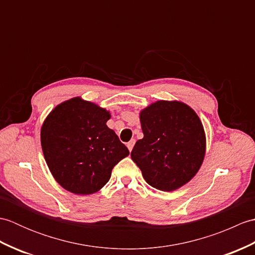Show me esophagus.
I'll use <instances>...</instances> for the list:
<instances>
[{
	"label": "esophagus",
	"instance_id": "34e87169",
	"mask_svg": "<svg viewBox=\"0 0 255 255\" xmlns=\"http://www.w3.org/2000/svg\"><path fill=\"white\" fill-rule=\"evenodd\" d=\"M134 142H136V140L134 139H132V140H130V141H129L128 143H127V148H128V150L130 151H132V148H133V145H134Z\"/></svg>",
	"mask_w": 255,
	"mask_h": 255
}]
</instances>
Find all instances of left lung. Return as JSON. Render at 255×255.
<instances>
[{"label": "left lung", "mask_w": 255, "mask_h": 255, "mask_svg": "<svg viewBox=\"0 0 255 255\" xmlns=\"http://www.w3.org/2000/svg\"><path fill=\"white\" fill-rule=\"evenodd\" d=\"M139 115L143 138L130 155L145 182L164 192L185 185L196 175L206 153L198 115L180 101H156Z\"/></svg>", "instance_id": "1"}]
</instances>
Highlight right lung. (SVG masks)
Segmentation results:
<instances>
[{
	"mask_svg": "<svg viewBox=\"0 0 255 255\" xmlns=\"http://www.w3.org/2000/svg\"><path fill=\"white\" fill-rule=\"evenodd\" d=\"M111 114L81 97L61 103L50 112L40 130L47 165L60 185L78 195L99 192L112 170L129 154L113 129Z\"/></svg>",
	"mask_w": 255,
	"mask_h": 255,
	"instance_id": "right-lung-1",
	"label": "right lung"
}]
</instances>
